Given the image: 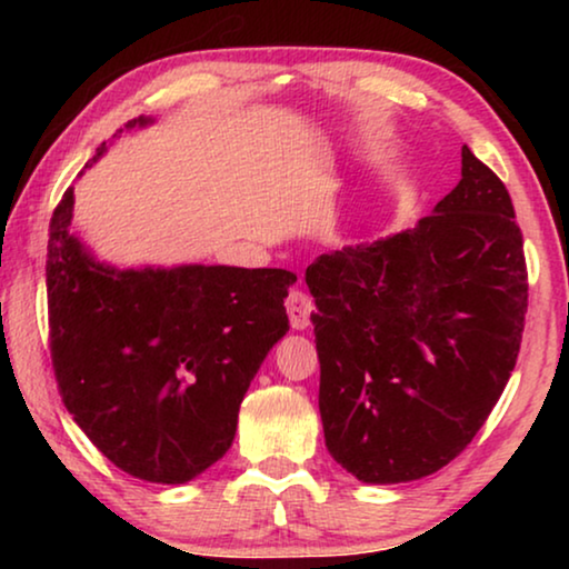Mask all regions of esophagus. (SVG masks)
I'll return each instance as SVG.
<instances>
[{
	"mask_svg": "<svg viewBox=\"0 0 569 569\" xmlns=\"http://www.w3.org/2000/svg\"><path fill=\"white\" fill-rule=\"evenodd\" d=\"M284 306H287V316H290L292 329L295 331L308 329V326H310V313H313V310H316L313 300H310L302 290H292L290 295H287Z\"/></svg>",
	"mask_w": 569,
	"mask_h": 569,
	"instance_id": "esophagus-1",
	"label": "esophagus"
}]
</instances>
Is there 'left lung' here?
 <instances>
[{"instance_id":"left-lung-1","label":"left lung","mask_w":569,"mask_h":569,"mask_svg":"<svg viewBox=\"0 0 569 569\" xmlns=\"http://www.w3.org/2000/svg\"><path fill=\"white\" fill-rule=\"evenodd\" d=\"M326 448L365 485L415 481L473 440L516 368L528 308L505 183L461 150V181L411 230L306 269Z\"/></svg>"}]
</instances>
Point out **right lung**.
<instances>
[{
  "label": "right lung",
  "mask_w": 569,
  "mask_h": 569,
  "mask_svg": "<svg viewBox=\"0 0 569 569\" xmlns=\"http://www.w3.org/2000/svg\"><path fill=\"white\" fill-rule=\"evenodd\" d=\"M134 119L127 129L147 127ZM106 152L98 147L96 162ZM74 189L53 209L46 259L61 401L108 461L186 485L228 453L240 401L290 331L284 269L111 267L72 232Z\"/></svg>",
  "instance_id": "1"
}]
</instances>
